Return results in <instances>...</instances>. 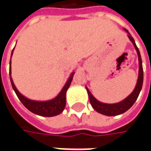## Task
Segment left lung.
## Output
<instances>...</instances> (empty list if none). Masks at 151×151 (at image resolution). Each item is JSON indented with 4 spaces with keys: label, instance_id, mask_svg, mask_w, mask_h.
I'll return each instance as SVG.
<instances>
[{
    "label": "left lung",
    "instance_id": "left-lung-1",
    "mask_svg": "<svg viewBox=\"0 0 151 151\" xmlns=\"http://www.w3.org/2000/svg\"><path fill=\"white\" fill-rule=\"evenodd\" d=\"M129 38L131 40V42L133 43L134 46L135 47V50H137V54H138V56H139V78H138L136 86H135L134 91L126 99H124V101H122L121 102L116 103V104H106V103H102V102L97 101L96 98L91 95V93L89 91V90L86 88L88 96H89L91 105L92 106V107L96 110V112L101 113V114H104V115H107V116H116V115H119V114H121V113H124L127 110H129L137 100L141 88H142L143 80H144V71H143L141 56H140V54H139V50L137 48L135 42H134V38L131 37L130 34H129Z\"/></svg>",
    "mask_w": 151,
    "mask_h": 151
}]
</instances>
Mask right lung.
<instances>
[{"label": "right lung", "instance_id": "right-lung-1", "mask_svg": "<svg viewBox=\"0 0 151 151\" xmlns=\"http://www.w3.org/2000/svg\"><path fill=\"white\" fill-rule=\"evenodd\" d=\"M12 53H13V50L12 52ZM9 73H10L11 83H12V88L15 91L17 96L19 98V100L22 101V103L29 111H31L32 113H35V114H38V115H40V116H44V117H53V116H56V115H58V114L62 113V111L65 109V107L66 91L68 90V88H69L70 83H71L74 73L71 74L70 77L67 81L66 84L65 85V86L63 87V89L60 91V93L56 96L55 99L47 101H36L29 100V99L26 98L25 96H22L20 92L17 90L14 83L12 81V79L11 77V60H10V70H9Z\"/></svg>", "mask_w": 151, "mask_h": 151}]
</instances>
